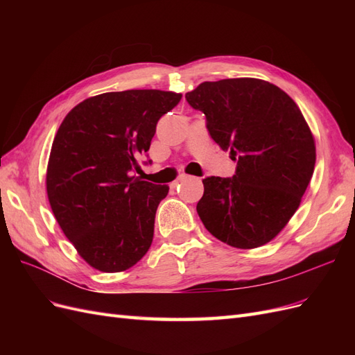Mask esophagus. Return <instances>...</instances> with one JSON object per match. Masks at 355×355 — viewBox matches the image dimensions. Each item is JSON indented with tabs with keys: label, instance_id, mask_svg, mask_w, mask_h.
Masks as SVG:
<instances>
[{
	"label": "esophagus",
	"instance_id": "34e87169",
	"mask_svg": "<svg viewBox=\"0 0 355 355\" xmlns=\"http://www.w3.org/2000/svg\"><path fill=\"white\" fill-rule=\"evenodd\" d=\"M187 179H189V176H188V175H180V176L178 178V180H176V184H175V185H178V184H182V182H185Z\"/></svg>",
	"mask_w": 355,
	"mask_h": 355
}]
</instances>
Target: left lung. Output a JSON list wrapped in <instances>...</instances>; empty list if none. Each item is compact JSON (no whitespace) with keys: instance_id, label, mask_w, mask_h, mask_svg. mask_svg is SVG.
I'll use <instances>...</instances> for the list:
<instances>
[{"instance_id":"1","label":"left lung","mask_w":355,"mask_h":355,"mask_svg":"<svg viewBox=\"0 0 355 355\" xmlns=\"http://www.w3.org/2000/svg\"><path fill=\"white\" fill-rule=\"evenodd\" d=\"M206 115L211 139L237 161L232 178L202 179L197 213L206 230L237 249L275 239L314 173L315 142L295 101L257 78L201 83L185 94Z\"/></svg>"}]
</instances>
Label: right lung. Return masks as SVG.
Segmentation results:
<instances>
[{
	"label": "right lung",
	"mask_w": 355,
	"mask_h": 355,
	"mask_svg": "<svg viewBox=\"0 0 355 355\" xmlns=\"http://www.w3.org/2000/svg\"><path fill=\"white\" fill-rule=\"evenodd\" d=\"M180 99L163 90L102 93L62 121L49 158L47 196L63 234L94 270L125 271L151 247L155 211L168 187L133 170L158 120Z\"/></svg>",
	"instance_id": "1"
}]
</instances>
